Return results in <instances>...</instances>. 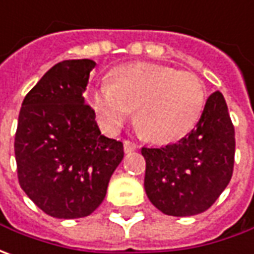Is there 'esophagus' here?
<instances>
[{"label": "esophagus", "instance_id": "1", "mask_svg": "<svg viewBox=\"0 0 254 254\" xmlns=\"http://www.w3.org/2000/svg\"><path fill=\"white\" fill-rule=\"evenodd\" d=\"M135 149V143H132L130 140H125V142H124V150H125V153H130V152H133Z\"/></svg>", "mask_w": 254, "mask_h": 254}]
</instances>
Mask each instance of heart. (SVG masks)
Here are the masks:
<instances>
[{
    "instance_id": "1",
    "label": "heart",
    "mask_w": 254,
    "mask_h": 254,
    "mask_svg": "<svg viewBox=\"0 0 254 254\" xmlns=\"http://www.w3.org/2000/svg\"><path fill=\"white\" fill-rule=\"evenodd\" d=\"M91 105L101 125L115 132L135 108V124L153 142H173L201 117L205 88L197 75L150 63L121 67L112 83L95 85Z\"/></svg>"
}]
</instances>
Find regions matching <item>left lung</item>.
Listing matches in <instances>:
<instances>
[{
	"label": "left lung",
	"mask_w": 254,
	"mask_h": 254,
	"mask_svg": "<svg viewBox=\"0 0 254 254\" xmlns=\"http://www.w3.org/2000/svg\"><path fill=\"white\" fill-rule=\"evenodd\" d=\"M144 191L171 216L201 214L229 184L235 162V129L223 95L206 100L201 118L186 137L164 147H142Z\"/></svg>",
	"instance_id": "1"
}]
</instances>
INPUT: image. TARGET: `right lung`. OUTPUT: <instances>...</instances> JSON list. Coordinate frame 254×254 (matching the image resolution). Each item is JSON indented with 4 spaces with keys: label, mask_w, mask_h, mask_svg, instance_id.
I'll return each instance as SVG.
<instances>
[{
    "label": "right lung",
    "mask_w": 254,
    "mask_h": 254,
    "mask_svg": "<svg viewBox=\"0 0 254 254\" xmlns=\"http://www.w3.org/2000/svg\"><path fill=\"white\" fill-rule=\"evenodd\" d=\"M95 62L63 60L28 92L15 133L18 180L45 214L75 219L104 201L124 144L101 135L83 94Z\"/></svg>",
    "instance_id": "add662e5"
}]
</instances>
